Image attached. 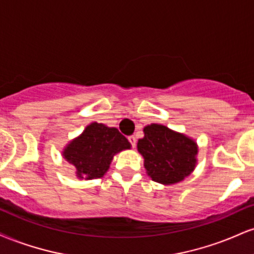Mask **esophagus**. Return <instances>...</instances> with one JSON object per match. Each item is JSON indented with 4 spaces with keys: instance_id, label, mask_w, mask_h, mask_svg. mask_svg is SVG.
I'll list each match as a JSON object with an SVG mask.
<instances>
[{
    "instance_id": "1",
    "label": "esophagus",
    "mask_w": 254,
    "mask_h": 254,
    "mask_svg": "<svg viewBox=\"0 0 254 254\" xmlns=\"http://www.w3.org/2000/svg\"><path fill=\"white\" fill-rule=\"evenodd\" d=\"M127 139H129V142L131 143V145H132L133 148L136 147V142H137V139H136V136H129L127 137Z\"/></svg>"
}]
</instances>
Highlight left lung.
Here are the masks:
<instances>
[{
	"label": "left lung",
	"mask_w": 254,
	"mask_h": 254,
	"mask_svg": "<svg viewBox=\"0 0 254 254\" xmlns=\"http://www.w3.org/2000/svg\"><path fill=\"white\" fill-rule=\"evenodd\" d=\"M143 131L137 149L154 182L172 185L190 176L197 161L196 142L160 124L147 125Z\"/></svg>",
	"instance_id": "obj_1"
}]
</instances>
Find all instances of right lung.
I'll return each mask as SVG.
<instances>
[{
  "label": "right lung",
  "mask_w": 254,
  "mask_h": 254,
  "mask_svg": "<svg viewBox=\"0 0 254 254\" xmlns=\"http://www.w3.org/2000/svg\"><path fill=\"white\" fill-rule=\"evenodd\" d=\"M130 147V142L118 129L92 123L68 144L63 155L69 164L75 166L78 178L97 179L109 170L115 154Z\"/></svg>",
  "instance_id": "right-lung-1"
}]
</instances>
